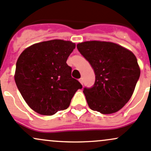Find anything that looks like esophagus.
Listing matches in <instances>:
<instances>
[{"label":"esophagus","mask_w":151,"mask_h":151,"mask_svg":"<svg viewBox=\"0 0 151 151\" xmlns=\"http://www.w3.org/2000/svg\"><path fill=\"white\" fill-rule=\"evenodd\" d=\"M79 81H80V83H81V84H83V78H80V79H79Z\"/></svg>","instance_id":"obj_1"}]
</instances>
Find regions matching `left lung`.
Here are the masks:
<instances>
[{
  "instance_id": "left-lung-1",
  "label": "left lung",
  "mask_w": 151,
  "mask_h": 151,
  "mask_svg": "<svg viewBox=\"0 0 151 151\" xmlns=\"http://www.w3.org/2000/svg\"><path fill=\"white\" fill-rule=\"evenodd\" d=\"M77 48L96 75L93 86L83 89L90 108L103 114L121 110L131 98L140 77L134 54L116 43L96 40L78 43Z\"/></svg>"
}]
</instances>
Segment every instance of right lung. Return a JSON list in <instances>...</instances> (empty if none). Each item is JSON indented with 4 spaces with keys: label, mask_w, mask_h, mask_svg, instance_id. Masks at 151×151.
I'll return each instance as SVG.
<instances>
[{
    "label": "right lung",
    "mask_w": 151,
    "mask_h": 151,
    "mask_svg": "<svg viewBox=\"0 0 151 151\" xmlns=\"http://www.w3.org/2000/svg\"><path fill=\"white\" fill-rule=\"evenodd\" d=\"M76 48L71 41L52 40L25 49L16 63L15 81L27 104L36 113L52 116L67 109L77 90L67 59Z\"/></svg>",
    "instance_id": "obj_1"
}]
</instances>
